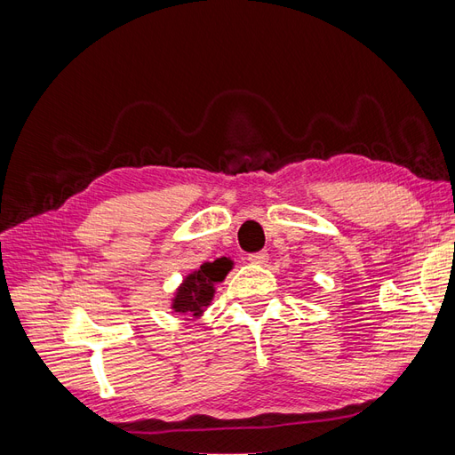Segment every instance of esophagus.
Returning <instances> with one entry per match:
<instances>
[{"mask_svg":"<svg viewBox=\"0 0 455 455\" xmlns=\"http://www.w3.org/2000/svg\"><path fill=\"white\" fill-rule=\"evenodd\" d=\"M267 252H254V254H251L249 256V261L251 264H254V266H264L266 261H267Z\"/></svg>","mask_w":455,"mask_h":455,"instance_id":"esophagus-1","label":"esophagus"}]
</instances>
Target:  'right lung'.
I'll use <instances>...</instances> for the list:
<instances>
[{
    "label": "right lung",
    "mask_w": 455,
    "mask_h": 455,
    "mask_svg": "<svg viewBox=\"0 0 455 455\" xmlns=\"http://www.w3.org/2000/svg\"><path fill=\"white\" fill-rule=\"evenodd\" d=\"M231 267L233 261L229 258H218L214 261H206L197 271L186 275L182 284L176 288V294L172 298V311L199 319L204 307L211 306L216 292L214 286L226 279Z\"/></svg>",
    "instance_id": "add662e5"
}]
</instances>
